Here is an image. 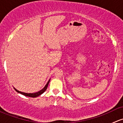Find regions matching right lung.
Segmentation results:
<instances>
[{"mask_svg":"<svg viewBox=\"0 0 123 123\" xmlns=\"http://www.w3.org/2000/svg\"><path fill=\"white\" fill-rule=\"evenodd\" d=\"M49 81H50V80L48 81V82L47 83V84L45 86H44V87H43V89H42V90L37 92L33 93H27L22 92H20V91H19V90H17L15 88H14V89L18 93H19L22 94V95H24V96H28V97H31V98H36V97H37V96H40V95H42L43 93H44V92L46 91V90L47 87H48V85H49Z\"/></svg>","mask_w":123,"mask_h":123,"instance_id":"obj_1","label":"right lung"}]
</instances>
